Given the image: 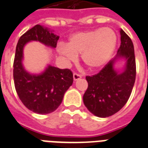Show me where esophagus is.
Masks as SVG:
<instances>
[{"label": "esophagus", "instance_id": "esophagus-1", "mask_svg": "<svg viewBox=\"0 0 148 148\" xmlns=\"http://www.w3.org/2000/svg\"><path fill=\"white\" fill-rule=\"evenodd\" d=\"M73 77H74V81H77V80L81 78V75L79 74H77V73H74V74H73Z\"/></svg>", "mask_w": 148, "mask_h": 148}]
</instances>
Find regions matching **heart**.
Instances as JSON below:
<instances>
[{
  "label": "heart",
  "instance_id": "obj_1",
  "mask_svg": "<svg viewBox=\"0 0 148 148\" xmlns=\"http://www.w3.org/2000/svg\"><path fill=\"white\" fill-rule=\"evenodd\" d=\"M117 35L110 27H100L73 34L67 45H60L58 52L68 61H75L81 54L83 62L90 70L103 67L114 53Z\"/></svg>",
  "mask_w": 148,
  "mask_h": 148
}]
</instances>
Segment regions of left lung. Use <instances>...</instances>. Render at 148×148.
Segmentation results:
<instances>
[{
    "label": "left lung",
    "mask_w": 148,
    "mask_h": 148,
    "mask_svg": "<svg viewBox=\"0 0 148 148\" xmlns=\"http://www.w3.org/2000/svg\"><path fill=\"white\" fill-rule=\"evenodd\" d=\"M121 46L114 59L110 60L98 74L87 76L88 88L83 97L88 110L99 117H108L121 109L131 96L136 77V63L134 45L122 29ZM125 60L122 72L114 68L120 59Z\"/></svg>",
    "instance_id": "obj_1"
}]
</instances>
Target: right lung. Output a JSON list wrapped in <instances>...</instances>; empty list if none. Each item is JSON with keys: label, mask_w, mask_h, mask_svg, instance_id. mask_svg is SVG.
Listing matches in <instances>:
<instances>
[{"label": "right lung", "mask_w": 148, "mask_h": 148, "mask_svg": "<svg viewBox=\"0 0 148 148\" xmlns=\"http://www.w3.org/2000/svg\"><path fill=\"white\" fill-rule=\"evenodd\" d=\"M59 36L50 29L37 24L20 38L14 61V81L17 95L24 105L39 114L53 112L60 106L67 89L73 84L69 69L48 65L40 74H31L23 66L24 47L28 42L39 41L51 48L57 47Z\"/></svg>", "instance_id": "obj_1"}]
</instances>
